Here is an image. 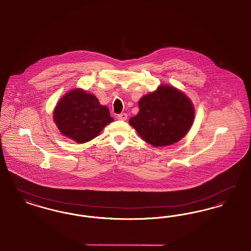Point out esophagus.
I'll list each match as a JSON object with an SVG mask.
<instances>
[{
  "mask_svg": "<svg viewBox=\"0 0 251 251\" xmlns=\"http://www.w3.org/2000/svg\"><path fill=\"white\" fill-rule=\"evenodd\" d=\"M127 118H128V116L126 113H121L120 115H118V119L120 120H126Z\"/></svg>",
  "mask_w": 251,
  "mask_h": 251,
  "instance_id": "1",
  "label": "esophagus"
}]
</instances>
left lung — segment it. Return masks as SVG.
<instances>
[{"label": "left lung", "mask_w": 251, "mask_h": 251, "mask_svg": "<svg viewBox=\"0 0 251 251\" xmlns=\"http://www.w3.org/2000/svg\"><path fill=\"white\" fill-rule=\"evenodd\" d=\"M138 105V114L129 123L146 142L154 147L178 142L194 121L191 100L173 86L160 85L140 99Z\"/></svg>", "instance_id": "1"}]
</instances>
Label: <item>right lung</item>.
<instances>
[{
	"label": "right lung",
	"instance_id": "obj_1",
	"mask_svg": "<svg viewBox=\"0 0 251 251\" xmlns=\"http://www.w3.org/2000/svg\"><path fill=\"white\" fill-rule=\"evenodd\" d=\"M53 120L65 136L78 143H85L98 136L114 119L109 109L100 105L95 96L75 89L60 100L54 109Z\"/></svg>",
	"mask_w": 251,
	"mask_h": 251
}]
</instances>
